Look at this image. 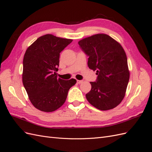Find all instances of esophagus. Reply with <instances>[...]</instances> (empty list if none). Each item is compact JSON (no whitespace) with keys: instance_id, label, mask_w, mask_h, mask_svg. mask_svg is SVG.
Segmentation results:
<instances>
[{"instance_id":"1","label":"esophagus","mask_w":152,"mask_h":152,"mask_svg":"<svg viewBox=\"0 0 152 152\" xmlns=\"http://www.w3.org/2000/svg\"><path fill=\"white\" fill-rule=\"evenodd\" d=\"M82 82H83V80H77V84H81V83H82Z\"/></svg>"}]
</instances>
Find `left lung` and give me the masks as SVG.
<instances>
[{
    "instance_id": "obj_1",
    "label": "left lung",
    "mask_w": 152,
    "mask_h": 152,
    "mask_svg": "<svg viewBox=\"0 0 152 152\" xmlns=\"http://www.w3.org/2000/svg\"><path fill=\"white\" fill-rule=\"evenodd\" d=\"M87 56V65L98 75L91 82L87 101L100 110H111L121 103L129 80L127 59L121 45L106 34H96L79 42Z\"/></svg>"
}]
</instances>
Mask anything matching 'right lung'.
I'll return each instance as SVG.
<instances>
[{"mask_svg": "<svg viewBox=\"0 0 152 152\" xmlns=\"http://www.w3.org/2000/svg\"><path fill=\"white\" fill-rule=\"evenodd\" d=\"M72 39L57 37L51 34L40 37L26 49L24 55L23 84L34 107L40 111H55L65 102L74 79L63 80L57 77L59 54Z\"/></svg>", "mask_w": 152, "mask_h": 152, "instance_id": "obj_1", "label": "right lung"}]
</instances>
